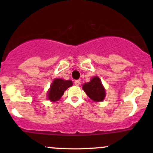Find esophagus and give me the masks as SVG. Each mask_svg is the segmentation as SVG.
<instances>
[{"label":"esophagus","instance_id":"esophagus-1","mask_svg":"<svg viewBox=\"0 0 153 153\" xmlns=\"http://www.w3.org/2000/svg\"><path fill=\"white\" fill-rule=\"evenodd\" d=\"M74 83H75V85H80V80H75Z\"/></svg>","mask_w":153,"mask_h":153}]
</instances>
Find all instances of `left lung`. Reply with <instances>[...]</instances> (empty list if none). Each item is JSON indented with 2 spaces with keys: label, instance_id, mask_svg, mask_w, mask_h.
I'll use <instances>...</instances> for the list:
<instances>
[{
  "label": "left lung",
  "instance_id": "obj_1",
  "mask_svg": "<svg viewBox=\"0 0 153 153\" xmlns=\"http://www.w3.org/2000/svg\"><path fill=\"white\" fill-rule=\"evenodd\" d=\"M82 89L91 99L96 102L102 101L106 96V91L98 76H95L90 82L82 85Z\"/></svg>",
  "mask_w": 153,
  "mask_h": 153
}]
</instances>
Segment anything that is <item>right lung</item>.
Returning <instances> with one entry per match:
<instances>
[{
    "label": "right lung",
    "mask_w": 153,
    "mask_h": 153,
    "mask_svg": "<svg viewBox=\"0 0 153 153\" xmlns=\"http://www.w3.org/2000/svg\"><path fill=\"white\" fill-rule=\"evenodd\" d=\"M72 85L73 82L71 80H65L61 78L54 79L47 93V99L50 100L52 102L58 101L64 94L65 91Z\"/></svg>",
    "instance_id": "right-lung-1"
}]
</instances>
